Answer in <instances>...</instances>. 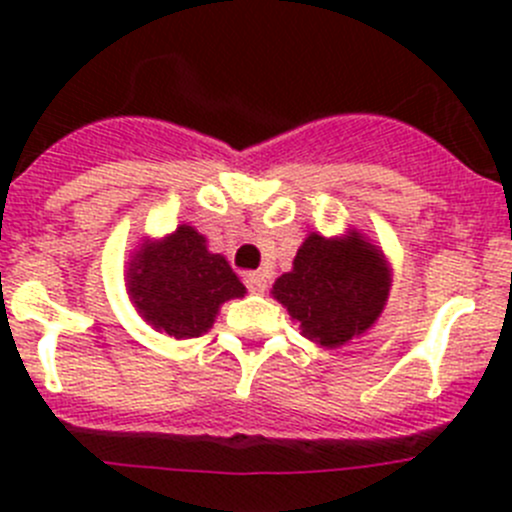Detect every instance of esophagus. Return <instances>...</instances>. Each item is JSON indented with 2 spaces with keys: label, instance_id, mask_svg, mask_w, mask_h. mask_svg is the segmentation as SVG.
<instances>
[{
  "label": "esophagus",
  "instance_id": "34e87169",
  "mask_svg": "<svg viewBox=\"0 0 512 512\" xmlns=\"http://www.w3.org/2000/svg\"><path fill=\"white\" fill-rule=\"evenodd\" d=\"M245 285L252 294H262L267 289V280L260 272H250V275H245Z\"/></svg>",
  "mask_w": 512,
  "mask_h": 512
}]
</instances>
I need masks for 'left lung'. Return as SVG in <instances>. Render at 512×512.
<instances>
[{"mask_svg":"<svg viewBox=\"0 0 512 512\" xmlns=\"http://www.w3.org/2000/svg\"><path fill=\"white\" fill-rule=\"evenodd\" d=\"M302 337L339 347L379 317L389 294V270L374 245L359 235L327 240L312 235L294 257L292 272L272 287Z\"/></svg>","mask_w":512,"mask_h":512,"instance_id":"left-lung-1","label":"left lung"}]
</instances>
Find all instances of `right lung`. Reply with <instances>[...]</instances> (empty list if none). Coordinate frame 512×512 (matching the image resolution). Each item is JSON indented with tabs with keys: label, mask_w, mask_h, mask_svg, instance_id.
Instances as JSON below:
<instances>
[{
	"label": "right lung",
	"mask_w": 512,
	"mask_h": 512,
	"mask_svg": "<svg viewBox=\"0 0 512 512\" xmlns=\"http://www.w3.org/2000/svg\"><path fill=\"white\" fill-rule=\"evenodd\" d=\"M131 294L153 327L188 339L208 332L220 304L242 297L245 287L225 257L208 252L198 230L180 225L158 245L138 250L131 262Z\"/></svg>",
	"instance_id": "add662e5"
}]
</instances>
